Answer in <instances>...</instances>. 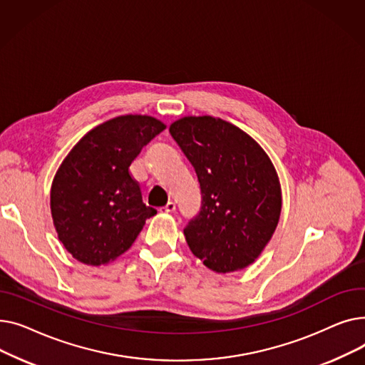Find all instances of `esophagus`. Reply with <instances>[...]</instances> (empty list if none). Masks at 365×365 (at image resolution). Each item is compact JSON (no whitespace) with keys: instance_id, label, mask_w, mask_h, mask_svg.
<instances>
[{"instance_id":"34e87169","label":"esophagus","mask_w":365,"mask_h":365,"mask_svg":"<svg viewBox=\"0 0 365 365\" xmlns=\"http://www.w3.org/2000/svg\"><path fill=\"white\" fill-rule=\"evenodd\" d=\"M175 210H176V204L173 201H168L164 207L160 208V212L161 213H171V212H175Z\"/></svg>"}]
</instances>
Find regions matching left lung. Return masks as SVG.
<instances>
[{"label": "left lung", "mask_w": 365, "mask_h": 365, "mask_svg": "<svg viewBox=\"0 0 365 365\" xmlns=\"http://www.w3.org/2000/svg\"><path fill=\"white\" fill-rule=\"evenodd\" d=\"M170 134L194 165L201 210L183 229L186 242L217 274L252 264L271 241L281 215V185L262 146L220 118L183 117Z\"/></svg>", "instance_id": "left-lung-1"}]
</instances>
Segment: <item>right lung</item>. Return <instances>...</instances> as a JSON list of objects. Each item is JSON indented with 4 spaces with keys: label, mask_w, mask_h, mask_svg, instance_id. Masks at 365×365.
<instances>
[{
    "label": "right lung",
    "mask_w": 365,
    "mask_h": 365,
    "mask_svg": "<svg viewBox=\"0 0 365 365\" xmlns=\"http://www.w3.org/2000/svg\"><path fill=\"white\" fill-rule=\"evenodd\" d=\"M165 128L149 115H121L80 139L51 183L57 237L78 262L101 266L125 253L157 210L143 204L130 165Z\"/></svg>",
    "instance_id": "obj_1"
}]
</instances>
